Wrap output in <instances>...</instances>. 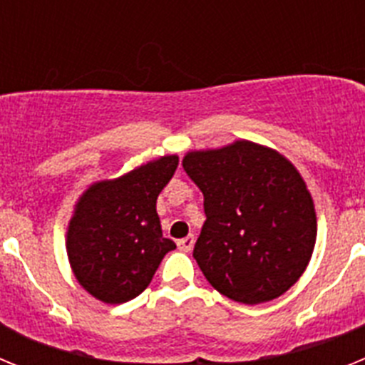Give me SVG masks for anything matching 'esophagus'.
<instances>
[{"instance_id": "obj_1", "label": "esophagus", "mask_w": 365, "mask_h": 365, "mask_svg": "<svg viewBox=\"0 0 365 365\" xmlns=\"http://www.w3.org/2000/svg\"><path fill=\"white\" fill-rule=\"evenodd\" d=\"M193 243H195V237L190 234L186 235V237H182V240L177 241V247H179V250H182V252H190L193 248Z\"/></svg>"}]
</instances>
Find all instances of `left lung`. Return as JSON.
<instances>
[{
  "label": "left lung",
  "mask_w": 365,
  "mask_h": 365,
  "mask_svg": "<svg viewBox=\"0 0 365 365\" xmlns=\"http://www.w3.org/2000/svg\"><path fill=\"white\" fill-rule=\"evenodd\" d=\"M182 168L205 197L206 221L193 257L208 283L247 305L289 291L316 243L314 202L291 160L237 140L190 151Z\"/></svg>",
  "instance_id": "obj_1"
}]
</instances>
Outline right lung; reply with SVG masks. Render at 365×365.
Instances as JSON below:
<instances>
[{"label":"right lung","instance_id":"1","mask_svg":"<svg viewBox=\"0 0 365 365\" xmlns=\"http://www.w3.org/2000/svg\"><path fill=\"white\" fill-rule=\"evenodd\" d=\"M179 164L166 155L113 180H100L76 202L67 230V256L80 285L104 303L137 298L170 250L157 197Z\"/></svg>","mask_w":365,"mask_h":365}]
</instances>
